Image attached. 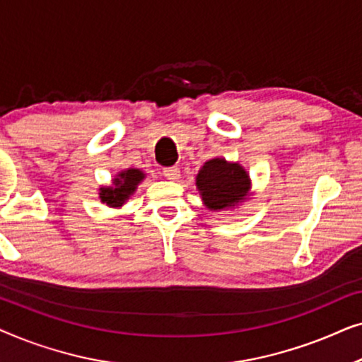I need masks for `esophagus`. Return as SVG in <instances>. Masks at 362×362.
Masks as SVG:
<instances>
[{
    "label": "esophagus",
    "mask_w": 362,
    "mask_h": 362,
    "mask_svg": "<svg viewBox=\"0 0 362 362\" xmlns=\"http://www.w3.org/2000/svg\"><path fill=\"white\" fill-rule=\"evenodd\" d=\"M163 176L168 177V180H177V177H180V168L177 166L163 168Z\"/></svg>",
    "instance_id": "1"
}]
</instances>
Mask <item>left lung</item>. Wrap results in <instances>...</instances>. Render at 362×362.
<instances>
[{
	"label": "left lung",
	"mask_w": 362,
	"mask_h": 362,
	"mask_svg": "<svg viewBox=\"0 0 362 362\" xmlns=\"http://www.w3.org/2000/svg\"><path fill=\"white\" fill-rule=\"evenodd\" d=\"M197 189L209 209H224L242 201L249 191L250 181L244 168L229 165L226 160L216 158L207 161L196 177Z\"/></svg>",
	"instance_id": "1"
}]
</instances>
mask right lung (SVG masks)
<instances>
[{
  "label": "right lung",
  "mask_w": 362,
  "mask_h": 362,
  "mask_svg": "<svg viewBox=\"0 0 362 362\" xmlns=\"http://www.w3.org/2000/svg\"><path fill=\"white\" fill-rule=\"evenodd\" d=\"M145 175L140 170H132L122 171L118 177L113 180L115 182V187H102L100 189V199L105 202L107 206L118 207L125 202L133 191L136 189L138 182H140Z\"/></svg>",
  "instance_id": "1"
}]
</instances>
